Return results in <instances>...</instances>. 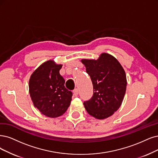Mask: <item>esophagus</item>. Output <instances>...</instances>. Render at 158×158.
Segmentation results:
<instances>
[{
    "label": "esophagus",
    "instance_id": "1",
    "mask_svg": "<svg viewBox=\"0 0 158 158\" xmlns=\"http://www.w3.org/2000/svg\"><path fill=\"white\" fill-rule=\"evenodd\" d=\"M73 94H74V96H77L78 95V94H79L78 89H74V90H73Z\"/></svg>",
    "mask_w": 158,
    "mask_h": 158
}]
</instances>
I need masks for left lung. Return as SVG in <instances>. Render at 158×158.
Listing matches in <instances>:
<instances>
[{
  "label": "left lung",
  "instance_id": "obj_1",
  "mask_svg": "<svg viewBox=\"0 0 158 158\" xmlns=\"http://www.w3.org/2000/svg\"><path fill=\"white\" fill-rule=\"evenodd\" d=\"M92 80L93 96L84 102L88 113L97 119L113 115L120 107L125 95L127 80L124 69L113 56L102 53L98 60L82 59Z\"/></svg>",
  "mask_w": 158,
  "mask_h": 158
}]
</instances>
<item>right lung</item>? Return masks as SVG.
I'll list each match as a JSON object with an SVG mask.
<instances>
[{"label": "right lung", "mask_w": 158, "mask_h": 158, "mask_svg": "<svg viewBox=\"0 0 158 158\" xmlns=\"http://www.w3.org/2000/svg\"><path fill=\"white\" fill-rule=\"evenodd\" d=\"M62 64L48 60L40 65L29 80V93L35 107L50 118L62 115L69 107L72 92L64 86L59 71Z\"/></svg>", "instance_id": "obj_1"}]
</instances>
